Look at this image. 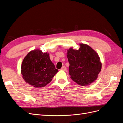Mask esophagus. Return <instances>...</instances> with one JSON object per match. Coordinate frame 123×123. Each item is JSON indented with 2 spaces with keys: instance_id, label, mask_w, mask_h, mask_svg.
I'll return each mask as SVG.
<instances>
[{
  "instance_id": "1",
  "label": "esophagus",
  "mask_w": 123,
  "mask_h": 123,
  "mask_svg": "<svg viewBox=\"0 0 123 123\" xmlns=\"http://www.w3.org/2000/svg\"><path fill=\"white\" fill-rule=\"evenodd\" d=\"M61 70H62V71H66L67 70V68H66V67L65 66H62V67Z\"/></svg>"
}]
</instances>
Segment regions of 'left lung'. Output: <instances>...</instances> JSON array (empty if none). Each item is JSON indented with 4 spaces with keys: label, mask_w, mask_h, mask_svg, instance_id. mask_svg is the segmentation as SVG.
<instances>
[{
    "label": "left lung",
    "mask_w": 123,
    "mask_h": 123,
    "mask_svg": "<svg viewBox=\"0 0 123 123\" xmlns=\"http://www.w3.org/2000/svg\"><path fill=\"white\" fill-rule=\"evenodd\" d=\"M78 50L73 47L67 52L70 77L78 85H90L98 79L102 62L98 54L87 44L79 43Z\"/></svg>",
    "instance_id": "obj_1"
}]
</instances>
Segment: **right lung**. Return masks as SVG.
Returning a JSON list of instances; mask_svg holds the SVG:
<instances>
[{"label":"right lung","instance_id":"add662e5","mask_svg":"<svg viewBox=\"0 0 123 123\" xmlns=\"http://www.w3.org/2000/svg\"><path fill=\"white\" fill-rule=\"evenodd\" d=\"M58 72L48 52L39 49L30 51L22 62L21 73L26 83L35 88L45 87Z\"/></svg>","mask_w":123,"mask_h":123}]
</instances>
